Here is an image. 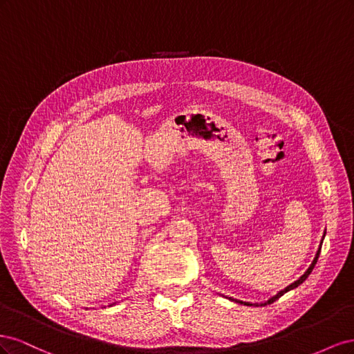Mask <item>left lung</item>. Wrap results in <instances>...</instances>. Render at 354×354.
<instances>
[{"instance_id":"8db88e82","label":"left lung","mask_w":354,"mask_h":354,"mask_svg":"<svg viewBox=\"0 0 354 354\" xmlns=\"http://www.w3.org/2000/svg\"><path fill=\"white\" fill-rule=\"evenodd\" d=\"M320 248H322V242H320V246H319V250H317V254H316V257H315V260H313V263L312 264H310V267H308V269H307V272L301 276V277H299V279L298 281H295L294 283H291V285H289V286H286L285 289H283V291H281V292H277V295H274V297H272L270 299H269V301H266V303H263L261 306H267V304H272V303H274L276 301V299L277 298H281L285 292H288V291H291V289H294V288H297L299 283H303L306 279H307V277H308V274L310 273H312V270L315 269V264L317 263V259H319V254H320ZM232 299V298H230ZM238 303H241V304H245V306H252V304H250V303H243V301H238Z\"/></svg>"}]
</instances>
